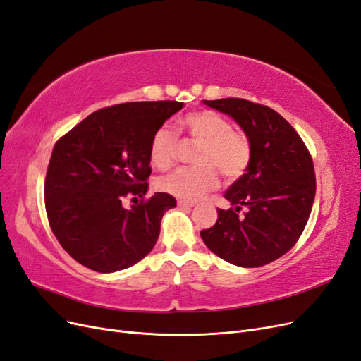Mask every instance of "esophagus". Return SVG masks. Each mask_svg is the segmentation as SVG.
<instances>
[{"mask_svg":"<svg viewBox=\"0 0 361 361\" xmlns=\"http://www.w3.org/2000/svg\"><path fill=\"white\" fill-rule=\"evenodd\" d=\"M195 203L194 202H187V200H179L178 202V207H182V209H183V207H192Z\"/></svg>","mask_w":361,"mask_h":361,"instance_id":"34e87169","label":"esophagus"}]
</instances>
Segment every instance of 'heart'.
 Wrapping results in <instances>:
<instances>
[{
	"mask_svg": "<svg viewBox=\"0 0 361 361\" xmlns=\"http://www.w3.org/2000/svg\"><path fill=\"white\" fill-rule=\"evenodd\" d=\"M182 128L200 141L195 154L197 167H179L158 179L164 192L185 200H197L218 185V171L227 179H236L248 167L251 146L247 135L232 129L227 118L215 111H192L180 120ZM178 137L173 129L164 125L155 130L150 140V161L158 169L169 167L176 155Z\"/></svg>",
	"mask_w": 361,
	"mask_h": 361,
	"instance_id": "obj_1",
	"label": "heart"
}]
</instances>
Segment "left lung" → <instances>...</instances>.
<instances>
[{
    "mask_svg": "<svg viewBox=\"0 0 361 361\" xmlns=\"http://www.w3.org/2000/svg\"><path fill=\"white\" fill-rule=\"evenodd\" d=\"M232 117L251 146L245 173L224 192L231 209L200 236L218 257L236 267L257 268L279 259L301 236L313 206V161L301 137L269 106L239 97L203 101ZM244 207L246 214L239 216Z\"/></svg>",
    "mask_w": 361,
    "mask_h": 361,
    "instance_id": "obj_1",
    "label": "left lung"
}]
</instances>
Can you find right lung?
I'll return each mask as SVG.
<instances>
[{
    "label": "right lung",
    "mask_w": 361,
    "mask_h": 361,
    "mask_svg": "<svg viewBox=\"0 0 361 361\" xmlns=\"http://www.w3.org/2000/svg\"><path fill=\"white\" fill-rule=\"evenodd\" d=\"M182 108L178 101L102 108L54 146L45 180L48 220L60 245L81 265L114 272L155 247L162 215L176 207V199L155 192L143 202L152 173L150 140ZM125 197L142 202L126 210Z\"/></svg>",
    "instance_id": "1"
}]
</instances>
